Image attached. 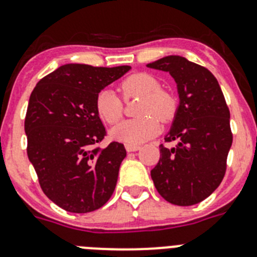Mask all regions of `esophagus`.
Listing matches in <instances>:
<instances>
[{
	"instance_id": "1",
	"label": "esophagus",
	"mask_w": 257,
	"mask_h": 257,
	"mask_svg": "<svg viewBox=\"0 0 257 257\" xmlns=\"http://www.w3.org/2000/svg\"><path fill=\"white\" fill-rule=\"evenodd\" d=\"M124 148H126L127 152H136L140 149V145L138 144H126L124 145Z\"/></svg>"
}]
</instances>
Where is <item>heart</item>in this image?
<instances>
[{"label": "heart", "instance_id": "obj_1", "mask_svg": "<svg viewBox=\"0 0 257 257\" xmlns=\"http://www.w3.org/2000/svg\"><path fill=\"white\" fill-rule=\"evenodd\" d=\"M123 99L142 97L135 109L139 117L121 122L112 130V136L127 144H139L156 136L161 128L160 119L171 122L178 112V99L169 90L161 88L160 79L147 72L130 74L119 83ZM95 110L101 121L117 123L123 115V101L114 91L104 88L95 97Z\"/></svg>", "mask_w": 257, "mask_h": 257}]
</instances>
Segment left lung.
Segmentation results:
<instances>
[{
    "mask_svg": "<svg viewBox=\"0 0 257 257\" xmlns=\"http://www.w3.org/2000/svg\"><path fill=\"white\" fill-rule=\"evenodd\" d=\"M169 72L178 83L180 105L160 145V161L151 171L154 187L172 205L192 206L220 185L233 142L230 112L217 79L207 68L183 56H166L147 64Z\"/></svg>",
    "mask_w": 257,
    "mask_h": 257,
    "instance_id": "obj_1",
    "label": "left lung"
}]
</instances>
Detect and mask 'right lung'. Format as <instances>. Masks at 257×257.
<instances>
[{
	"mask_svg": "<svg viewBox=\"0 0 257 257\" xmlns=\"http://www.w3.org/2000/svg\"><path fill=\"white\" fill-rule=\"evenodd\" d=\"M130 68L65 64L32 91L24 122L27 154L41 189L63 210L91 212L114 192L126 149L118 142L99 147L106 131L95 97Z\"/></svg>",
	"mask_w": 257,
	"mask_h": 257,
	"instance_id": "add662e5",
	"label": "right lung"
}]
</instances>
